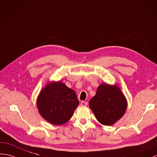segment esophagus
I'll use <instances>...</instances> for the list:
<instances>
[{"instance_id":"esophagus-1","label":"esophagus","mask_w":157,"mask_h":157,"mask_svg":"<svg viewBox=\"0 0 157 157\" xmlns=\"http://www.w3.org/2000/svg\"><path fill=\"white\" fill-rule=\"evenodd\" d=\"M80 105H82V106H86V105H87V102H86V101H82L81 104H80Z\"/></svg>"}]
</instances>
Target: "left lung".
I'll return each mask as SVG.
<instances>
[{
  "mask_svg": "<svg viewBox=\"0 0 157 157\" xmlns=\"http://www.w3.org/2000/svg\"><path fill=\"white\" fill-rule=\"evenodd\" d=\"M89 106L97 120L102 125L111 126L125 114L128 103L120 87L103 83L89 101Z\"/></svg>",
  "mask_w": 157,
  "mask_h": 157,
  "instance_id": "left-lung-1",
  "label": "left lung"
}]
</instances>
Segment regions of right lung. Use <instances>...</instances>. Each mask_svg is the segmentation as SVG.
Listing matches in <instances>:
<instances>
[{
  "label": "right lung",
  "mask_w": 157,
  "mask_h": 157,
  "mask_svg": "<svg viewBox=\"0 0 157 157\" xmlns=\"http://www.w3.org/2000/svg\"><path fill=\"white\" fill-rule=\"evenodd\" d=\"M79 103L74 90L61 81H52L40 91L37 108L46 121L59 126L70 120Z\"/></svg>",
  "instance_id": "right-lung-1"
}]
</instances>
